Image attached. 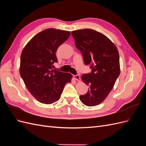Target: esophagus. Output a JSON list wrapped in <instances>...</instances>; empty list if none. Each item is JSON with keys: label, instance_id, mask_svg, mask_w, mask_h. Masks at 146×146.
I'll use <instances>...</instances> for the list:
<instances>
[{"label": "esophagus", "instance_id": "obj_1", "mask_svg": "<svg viewBox=\"0 0 146 146\" xmlns=\"http://www.w3.org/2000/svg\"><path fill=\"white\" fill-rule=\"evenodd\" d=\"M74 77L76 80H77L78 82L80 81V76H79V75L77 74V75H76V76H74Z\"/></svg>", "mask_w": 146, "mask_h": 146}]
</instances>
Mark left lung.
Segmentation results:
<instances>
[{"label": "left lung", "mask_w": 146, "mask_h": 146, "mask_svg": "<svg viewBox=\"0 0 146 146\" xmlns=\"http://www.w3.org/2000/svg\"><path fill=\"white\" fill-rule=\"evenodd\" d=\"M71 34L84 63L92 69L91 73L82 76L89 88L80 99L88 107L96 106L106 99L120 74L117 48L109 38L94 30L80 29Z\"/></svg>", "instance_id": "1"}]
</instances>
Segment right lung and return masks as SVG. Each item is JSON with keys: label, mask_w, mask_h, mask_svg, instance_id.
Returning a JSON list of instances; mask_svg holds the SVG:
<instances>
[{"label": "right lung", "mask_w": 146, "mask_h": 146, "mask_svg": "<svg viewBox=\"0 0 146 146\" xmlns=\"http://www.w3.org/2000/svg\"><path fill=\"white\" fill-rule=\"evenodd\" d=\"M70 36L68 31L48 29L38 33L22 52L19 72L28 90L42 104L58 101L72 75L52 69L58 62L55 53Z\"/></svg>", "instance_id": "1"}]
</instances>
